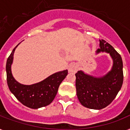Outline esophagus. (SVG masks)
<instances>
[{
    "instance_id": "obj_1",
    "label": "esophagus",
    "mask_w": 130,
    "mask_h": 130,
    "mask_svg": "<svg viewBox=\"0 0 130 130\" xmlns=\"http://www.w3.org/2000/svg\"><path fill=\"white\" fill-rule=\"evenodd\" d=\"M78 69V65L76 63H72L69 65V71L71 73H75L77 71Z\"/></svg>"
}]
</instances>
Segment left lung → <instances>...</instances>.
I'll return each instance as SVG.
<instances>
[{
  "instance_id": "1",
  "label": "left lung",
  "mask_w": 130,
  "mask_h": 130,
  "mask_svg": "<svg viewBox=\"0 0 130 130\" xmlns=\"http://www.w3.org/2000/svg\"><path fill=\"white\" fill-rule=\"evenodd\" d=\"M105 52L113 59L112 69L103 77H96L78 71L75 86L78 100L84 107L102 109L110 105L120 90L123 81V61L121 55L111 44L101 40L96 53Z\"/></svg>"
}]
</instances>
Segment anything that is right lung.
Wrapping results in <instances>:
<instances>
[{"instance_id":"right-lung-1","label":"right lung","mask_w":130,"mask_h":130,"mask_svg":"<svg viewBox=\"0 0 130 130\" xmlns=\"http://www.w3.org/2000/svg\"><path fill=\"white\" fill-rule=\"evenodd\" d=\"M9 55L6 64L7 81L9 88L18 101L31 109H39L50 105L57 95L59 87L67 76V69L59 71L50 75L38 83L31 85H23L19 83L13 77L11 73V65L15 48Z\"/></svg>"}]
</instances>
